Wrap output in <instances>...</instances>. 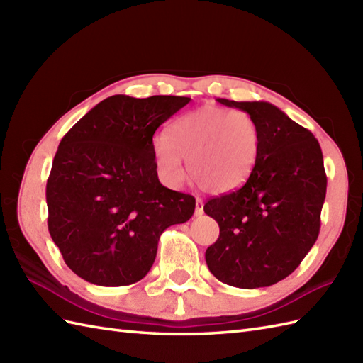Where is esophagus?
<instances>
[{
    "mask_svg": "<svg viewBox=\"0 0 363 363\" xmlns=\"http://www.w3.org/2000/svg\"><path fill=\"white\" fill-rule=\"evenodd\" d=\"M204 212V201L199 196H196V203H195V215L199 217V215H203Z\"/></svg>",
    "mask_w": 363,
    "mask_h": 363,
    "instance_id": "34e87169",
    "label": "esophagus"
}]
</instances>
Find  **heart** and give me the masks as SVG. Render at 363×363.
Segmentation results:
<instances>
[{
	"instance_id": "obj_1",
	"label": "heart",
	"mask_w": 363,
	"mask_h": 363,
	"mask_svg": "<svg viewBox=\"0 0 363 363\" xmlns=\"http://www.w3.org/2000/svg\"><path fill=\"white\" fill-rule=\"evenodd\" d=\"M260 148L257 123L242 111L206 106L177 118L154 143L162 176L172 186L187 179L209 194H229L246 182Z\"/></svg>"
}]
</instances>
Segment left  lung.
Wrapping results in <instances>:
<instances>
[{
    "label": "left lung",
    "mask_w": 363,
    "mask_h": 363,
    "mask_svg": "<svg viewBox=\"0 0 363 363\" xmlns=\"http://www.w3.org/2000/svg\"><path fill=\"white\" fill-rule=\"evenodd\" d=\"M218 103L257 123L260 148L245 186L213 196L204 212L220 226L206 251L218 281L238 289L285 279L317 242L328 177L320 143L309 129L265 101Z\"/></svg>",
    "instance_id": "left-lung-1"
}]
</instances>
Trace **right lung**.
<instances>
[{
	"instance_id": "1",
	"label": "right lung",
	"mask_w": 363,
	"mask_h": 363,
	"mask_svg": "<svg viewBox=\"0 0 363 363\" xmlns=\"http://www.w3.org/2000/svg\"><path fill=\"white\" fill-rule=\"evenodd\" d=\"M187 96L113 95L59 143L46 182L48 230L68 268L87 282L143 279L162 233L190 220L195 198L157 177L152 135Z\"/></svg>"
}]
</instances>
